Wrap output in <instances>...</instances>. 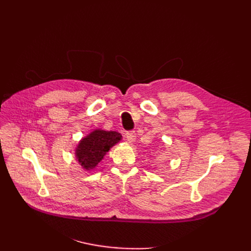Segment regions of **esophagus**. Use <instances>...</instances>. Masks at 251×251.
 Here are the masks:
<instances>
[{
    "instance_id": "obj_1",
    "label": "esophagus",
    "mask_w": 251,
    "mask_h": 251,
    "mask_svg": "<svg viewBox=\"0 0 251 251\" xmlns=\"http://www.w3.org/2000/svg\"><path fill=\"white\" fill-rule=\"evenodd\" d=\"M126 138L129 143H134L136 141V133L134 131H129L126 133Z\"/></svg>"
}]
</instances>
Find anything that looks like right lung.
Wrapping results in <instances>:
<instances>
[{
    "instance_id": "1",
    "label": "right lung",
    "mask_w": 251,
    "mask_h": 251,
    "mask_svg": "<svg viewBox=\"0 0 251 251\" xmlns=\"http://www.w3.org/2000/svg\"><path fill=\"white\" fill-rule=\"evenodd\" d=\"M122 140L117 131L95 129L78 141L75 148V159L84 171H91L98 167L103 156Z\"/></svg>"
}]
</instances>
